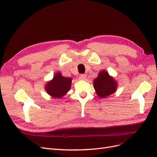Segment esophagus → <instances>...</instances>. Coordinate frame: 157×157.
Masks as SVG:
<instances>
[{
	"label": "esophagus",
	"instance_id": "34e87169",
	"mask_svg": "<svg viewBox=\"0 0 157 157\" xmlns=\"http://www.w3.org/2000/svg\"><path fill=\"white\" fill-rule=\"evenodd\" d=\"M86 78V76L85 74H81L79 76V79L81 80H85Z\"/></svg>",
	"mask_w": 157,
	"mask_h": 157
}]
</instances>
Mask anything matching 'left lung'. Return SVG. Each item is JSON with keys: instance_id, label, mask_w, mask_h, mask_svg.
I'll use <instances>...</instances> for the list:
<instances>
[{"instance_id": "1", "label": "left lung", "mask_w": 157, "mask_h": 157, "mask_svg": "<svg viewBox=\"0 0 157 157\" xmlns=\"http://www.w3.org/2000/svg\"><path fill=\"white\" fill-rule=\"evenodd\" d=\"M94 86L98 96L105 98L116 91L117 83L107 71H101L94 80Z\"/></svg>"}]
</instances>
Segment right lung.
Instances as JSON below:
<instances>
[{
    "mask_svg": "<svg viewBox=\"0 0 157 157\" xmlns=\"http://www.w3.org/2000/svg\"><path fill=\"white\" fill-rule=\"evenodd\" d=\"M71 81L72 78L62 76V74L58 72L46 84L45 89L51 96L60 99L70 90Z\"/></svg>",
    "mask_w": 157,
    "mask_h": 157,
    "instance_id": "obj_1",
    "label": "right lung"
}]
</instances>
